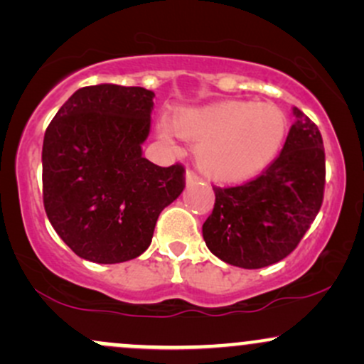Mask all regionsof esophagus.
<instances>
[{"instance_id": "1", "label": "esophagus", "mask_w": 364, "mask_h": 364, "mask_svg": "<svg viewBox=\"0 0 364 364\" xmlns=\"http://www.w3.org/2000/svg\"><path fill=\"white\" fill-rule=\"evenodd\" d=\"M198 181H200V176H198V174H196L195 171L188 169V171H186V185H188V186L196 185V183H198Z\"/></svg>"}]
</instances>
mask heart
Returning <instances> with one entry per match:
<instances>
[{
    "label": "heart",
    "mask_w": 364,
    "mask_h": 364,
    "mask_svg": "<svg viewBox=\"0 0 364 364\" xmlns=\"http://www.w3.org/2000/svg\"><path fill=\"white\" fill-rule=\"evenodd\" d=\"M286 116L272 104L224 101L179 111L173 124L159 123L161 139L171 140L174 129L196 141V162L208 178L241 181L263 171L281 149Z\"/></svg>",
    "instance_id": "obj_1"
}]
</instances>
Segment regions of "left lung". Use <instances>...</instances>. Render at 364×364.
Wrapping results in <instances>:
<instances>
[{
	"label": "left lung",
	"mask_w": 364,
	"mask_h": 364,
	"mask_svg": "<svg viewBox=\"0 0 364 364\" xmlns=\"http://www.w3.org/2000/svg\"><path fill=\"white\" fill-rule=\"evenodd\" d=\"M296 121L277 159L245 185L214 186L215 203L203 223L205 245L241 269L286 258L310 229L325 190V150L318 127L294 107Z\"/></svg>",
	"instance_id": "8db88e82"
}]
</instances>
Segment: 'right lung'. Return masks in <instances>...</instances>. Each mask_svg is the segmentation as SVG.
Here are the masks:
<instances>
[{"instance_id":"1","label":"right lung","mask_w":364,"mask_h":364,"mask_svg":"<svg viewBox=\"0 0 364 364\" xmlns=\"http://www.w3.org/2000/svg\"><path fill=\"white\" fill-rule=\"evenodd\" d=\"M154 97L144 87H82L46 129V214L80 258L121 263L140 257L159 214L185 188L181 164L161 168L141 157Z\"/></svg>"}]
</instances>
